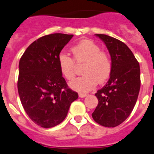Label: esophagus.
<instances>
[{"label": "esophagus", "instance_id": "1", "mask_svg": "<svg viewBox=\"0 0 154 154\" xmlns=\"http://www.w3.org/2000/svg\"><path fill=\"white\" fill-rule=\"evenodd\" d=\"M87 96L86 93H79V97H81V98H83V97H85Z\"/></svg>", "mask_w": 154, "mask_h": 154}]
</instances>
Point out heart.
I'll list each match as a JSON object with an SVG mask.
<instances>
[{
    "instance_id": "b5f03b06",
    "label": "heart",
    "mask_w": 154,
    "mask_h": 154,
    "mask_svg": "<svg viewBox=\"0 0 154 154\" xmlns=\"http://www.w3.org/2000/svg\"><path fill=\"white\" fill-rule=\"evenodd\" d=\"M73 58L64 52L57 57L59 69L66 80L73 79L76 75V64L84 66L83 73L69 83L75 91L84 93L97 86L98 83H104L111 76L112 71V60L107 51H102L100 47L92 40H82L72 47Z\"/></svg>"
}]
</instances>
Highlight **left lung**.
<instances>
[{
  "mask_svg": "<svg viewBox=\"0 0 154 154\" xmlns=\"http://www.w3.org/2000/svg\"><path fill=\"white\" fill-rule=\"evenodd\" d=\"M96 35L109 51L112 71L107 83L95 94L99 103L92 116L101 126L115 127L127 119L135 105L141 85L139 63L124 42L107 35Z\"/></svg>",
  "mask_w": 154,
  "mask_h": 154,
  "instance_id": "8db88e82",
  "label": "left lung"
}]
</instances>
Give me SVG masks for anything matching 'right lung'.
<instances>
[{
    "instance_id": "1",
    "label": "right lung",
    "mask_w": 154,
    "mask_h": 154,
    "mask_svg": "<svg viewBox=\"0 0 154 154\" xmlns=\"http://www.w3.org/2000/svg\"><path fill=\"white\" fill-rule=\"evenodd\" d=\"M73 35L50 34L34 41L19 63L18 92L23 109L35 124L55 127L64 120L78 94L69 88L57 57Z\"/></svg>"
}]
</instances>
